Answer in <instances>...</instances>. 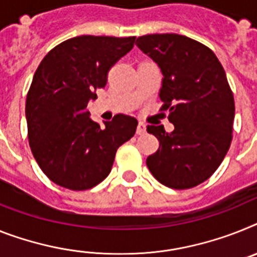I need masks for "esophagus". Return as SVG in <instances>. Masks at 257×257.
I'll use <instances>...</instances> for the list:
<instances>
[{
    "instance_id": "esophagus-1",
    "label": "esophagus",
    "mask_w": 257,
    "mask_h": 257,
    "mask_svg": "<svg viewBox=\"0 0 257 257\" xmlns=\"http://www.w3.org/2000/svg\"><path fill=\"white\" fill-rule=\"evenodd\" d=\"M145 132H146L145 122L140 121L139 125H137V135H144Z\"/></svg>"
}]
</instances>
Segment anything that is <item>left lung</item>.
Masks as SVG:
<instances>
[{
	"label": "left lung",
	"instance_id": "obj_1",
	"mask_svg": "<svg viewBox=\"0 0 257 257\" xmlns=\"http://www.w3.org/2000/svg\"><path fill=\"white\" fill-rule=\"evenodd\" d=\"M161 69V111L175 129L148 125L159 141L146 165L157 180L188 189L218 169L232 140L235 103L223 66L210 48L178 34H152L136 42Z\"/></svg>",
	"mask_w": 257,
	"mask_h": 257
}]
</instances>
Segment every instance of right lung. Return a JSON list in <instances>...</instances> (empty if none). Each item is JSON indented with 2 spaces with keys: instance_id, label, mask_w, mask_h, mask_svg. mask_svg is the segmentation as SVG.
I'll return each instance as SVG.
<instances>
[{
  "instance_id": "right-lung-1",
  "label": "right lung",
  "mask_w": 257,
  "mask_h": 257,
  "mask_svg": "<svg viewBox=\"0 0 257 257\" xmlns=\"http://www.w3.org/2000/svg\"><path fill=\"white\" fill-rule=\"evenodd\" d=\"M136 36L82 35L60 43L36 69L26 99L32 155L60 187L86 191L111 172L117 149L132 139L137 118H90L88 100L107 83L109 69L133 48Z\"/></svg>"
}]
</instances>
